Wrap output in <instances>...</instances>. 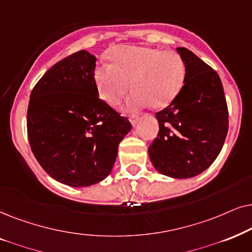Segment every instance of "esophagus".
Returning a JSON list of instances; mask_svg holds the SVG:
<instances>
[{"label": "esophagus", "instance_id": "1", "mask_svg": "<svg viewBox=\"0 0 252 252\" xmlns=\"http://www.w3.org/2000/svg\"><path fill=\"white\" fill-rule=\"evenodd\" d=\"M129 120H130V122L132 123V126H136L137 122H138V116L135 115V114H132V115L129 116Z\"/></svg>", "mask_w": 252, "mask_h": 252}]
</instances>
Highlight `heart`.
Instances as JSON below:
<instances>
[{
	"label": "heart",
	"mask_w": 252,
	"mask_h": 252,
	"mask_svg": "<svg viewBox=\"0 0 252 252\" xmlns=\"http://www.w3.org/2000/svg\"><path fill=\"white\" fill-rule=\"evenodd\" d=\"M112 63L95 70L100 98L116 105L135 89L126 102V109L136 110L151 105L163 108L179 95L186 79V64L180 54L145 46H119L113 50Z\"/></svg>",
	"instance_id": "obj_1"
}]
</instances>
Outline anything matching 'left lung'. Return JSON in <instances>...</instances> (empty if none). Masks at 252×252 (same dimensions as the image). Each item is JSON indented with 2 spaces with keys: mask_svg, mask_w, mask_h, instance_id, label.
<instances>
[{
  "mask_svg": "<svg viewBox=\"0 0 252 252\" xmlns=\"http://www.w3.org/2000/svg\"><path fill=\"white\" fill-rule=\"evenodd\" d=\"M186 79L179 95L156 113L159 132L149 147L158 172L175 179L196 176L212 165L228 132V107L216 70L179 47Z\"/></svg>",
  "mask_w": 252,
  "mask_h": 252,
  "instance_id": "8db88e82",
  "label": "left lung"
}]
</instances>
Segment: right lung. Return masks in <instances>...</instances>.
Segmentation results:
<instances>
[{
	"label": "right lung",
	"mask_w": 252,
	"mask_h": 252,
	"mask_svg": "<svg viewBox=\"0 0 252 252\" xmlns=\"http://www.w3.org/2000/svg\"><path fill=\"white\" fill-rule=\"evenodd\" d=\"M95 61L86 50L66 56L30 95V146L43 170L66 186H92L108 176L119 144L132 128L128 117L99 98Z\"/></svg>",
	"instance_id": "right-lung-1"
}]
</instances>
